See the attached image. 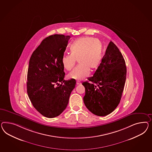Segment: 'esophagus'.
<instances>
[{
	"mask_svg": "<svg viewBox=\"0 0 152 152\" xmlns=\"http://www.w3.org/2000/svg\"><path fill=\"white\" fill-rule=\"evenodd\" d=\"M76 84H77V85H81V82H80V81H77V82H76Z\"/></svg>",
	"mask_w": 152,
	"mask_h": 152,
	"instance_id": "esophagus-1",
	"label": "esophagus"
}]
</instances>
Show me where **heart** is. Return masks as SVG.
Listing matches in <instances>:
<instances>
[{"mask_svg":"<svg viewBox=\"0 0 152 152\" xmlns=\"http://www.w3.org/2000/svg\"><path fill=\"white\" fill-rule=\"evenodd\" d=\"M70 55H65L62 58L64 68L70 71L74 67L76 60L78 66L75 67L67 77L70 79L81 80L88 76L91 69L98 68L102 61V46L97 39L91 37H83L75 40L71 45Z\"/></svg>","mask_w":152,"mask_h":152,"instance_id":"b5f03b06","label":"heart"}]
</instances>
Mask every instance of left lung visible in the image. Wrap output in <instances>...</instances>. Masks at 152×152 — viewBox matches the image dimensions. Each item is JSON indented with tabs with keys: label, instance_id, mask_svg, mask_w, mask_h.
I'll return each mask as SVG.
<instances>
[{
	"label": "left lung",
	"instance_id": "8db88e82",
	"mask_svg": "<svg viewBox=\"0 0 152 152\" xmlns=\"http://www.w3.org/2000/svg\"><path fill=\"white\" fill-rule=\"evenodd\" d=\"M126 62L118 48L110 41L105 55L92 77L83 82V102L93 114L105 116L110 114L120 102L126 82Z\"/></svg>",
	"mask_w": 152,
	"mask_h": 152
}]
</instances>
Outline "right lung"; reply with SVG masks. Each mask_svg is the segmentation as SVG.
I'll use <instances>...</instances> for the list:
<instances>
[{"label":"right lung","mask_w":152,"mask_h":152,"mask_svg":"<svg viewBox=\"0 0 152 152\" xmlns=\"http://www.w3.org/2000/svg\"><path fill=\"white\" fill-rule=\"evenodd\" d=\"M70 38L60 34L46 37L29 60L28 94L34 108L48 118L57 117L65 110L76 85L75 80H64L61 60Z\"/></svg>","instance_id":"1"}]
</instances>
